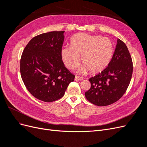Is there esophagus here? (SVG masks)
Returning a JSON list of instances; mask_svg holds the SVG:
<instances>
[{
  "instance_id": "esophagus-1",
  "label": "esophagus",
  "mask_w": 147,
  "mask_h": 147,
  "mask_svg": "<svg viewBox=\"0 0 147 147\" xmlns=\"http://www.w3.org/2000/svg\"><path fill=\"white\" fill-rule=\"evenodd\" d=\"M83 78L81 77H79V76H75V81H78V80H82Z\"/></svg>"
}]
</instances>
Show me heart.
<instances>
[{
	"mask_svg": "<svg viewBox=\"0 0 147 147\" xmlns=\"http://www.w3.org/2000/svg\"><path fill=\"white\" fill-rule=\"evenodd\" d=\"M113 53V45L110 40L99 35L80 33L74 35L70 40V46L61 50V58L67 68L74 69L80 63L83 65L80 71L92 74L100 72L109 64Z\"/></svg>",
	"mask_w": 147,
	"mask_h": 147,
	"instance_id": "obj_1",
	"label": "heart"
}]
</instances>
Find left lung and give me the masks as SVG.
I'll list each match as a JSON object with an SVG mask.
<instances>
[{"label": "left lung", "instance_id": "left-lung-1", "mask_svg": "<svg viewBox=\"0 0 147 147\" xmlns=\"http://www.w3.org/2000/svg\"><path fill=\"white\" fill-rule=\"evenodd\" d=\"M133 71L132 61L126 44L118 39L115 52L108 66L89 79L91 88L85 97L91 103L106 106L118 100L129 85Z\"/></svg>", "mask_w": 147, "mask_h": 147}]
</instances>
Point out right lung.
<instances>
[{
    "label": "right lung",
    "instance_id": "obj_1",
    "mask_svg": "<svg viewBox=\"0 0 147 147\" xmlns=\"http://www.w3.org/2000/svg\"><path fill=\"white\" fill-rule=\"evenodd\" d=\"M64 31L40 34L30 40L20 60L24 85L35 98L50 102L63 97L75 75L61 58Z\"/></svg>",
    "mask_w": 147,
    "mask_h": 147
}]
</instances>
